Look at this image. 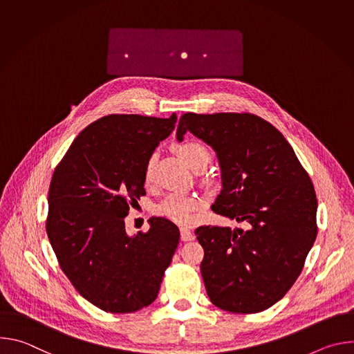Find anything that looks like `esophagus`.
<instances>
[{
	"label": "esophagus",
	"instance_id": "34e87169",
	"mask_svg": "<svg viewBox=\"0 0 354 354\" xmlns=\"http://www.w3.org/2000/svg\"><path fill=\"white\" fill-rule=\"evenodd\" d=\"M180 239H182V241H193V239H194L193 231H190V230L182 227V228H180Z\"/></svg>",
	"mask_w": 354,
	"mask_h": 354
}]
</instances>
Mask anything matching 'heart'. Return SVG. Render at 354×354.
Wrapping results in <instances>:
<instances>
[{
	"mask_svg": "<svg viewBox=\"0 0 354 354\" xmlns=\"http://www.w3.org/2000/svg\"><path fill=\"white\" fill-rule=\"evenodd\" d=\"M176 154L193 169L200 165H207L212 156L209 148L200 141L186 140L174 145ZM156 165V154H151L144 167V180L149 183L153 180ZM200 201L197 197L185 193L168 194L157 207V213L180 224H187L193 220L194 212L198 209Z\"/></svg>",
	"mask_w": 354,
	"mask_h": 354,
	"instance_id": "heart-1",
	"label": "heart"
}]
</instances>
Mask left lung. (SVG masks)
I'll return each mask as SVG.
<instances>
[{"mask_svg":"<svg viewBox=\"0 0 354 354\" xmlns=\"http://www.w3.org/2000/svg\"><path fill=\"white\" fill-rule=\"evenodd\" d=\"M186 131L207 142L221 168L212 210L249 230L201 225L200 272L213 304L234 314L268 310L291 288L317 238V194L284 136L250 113L182 115Z\"/></svg>","mask_w":354,"mask_h":354,"instance_id":"obj_1","label":"left lung"}]
</instances>
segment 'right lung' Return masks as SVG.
Wrapping results in <instances>:
<instances>
[{
	"instance_id": "obj_1",
	"label": "right lung",
	"mask_w": 354,
	"mask_h": 354,
	"mask_svg": "<svg viewBox=\"0 0 354 354\" xmlns=\"http://www.w3.org/2000/svg\"><path fill=\"white\" fill-rule=\"evenodd\" d=\"M169 119L109 115L85 127L56 167L46 231L62 270L100 310L136 313L154 302L179 243L162 217L127 235L124 217L144 189V167L175 129Z\"/></svg>"
}]
</instances>
